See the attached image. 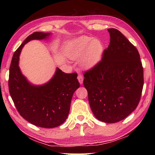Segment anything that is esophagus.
<instances>
[{"label": "esophagus", "mask_w": 155, "mask_h": 155, "mask_svg": "<svg viewBox=\"0 0 155 155\" xmlns=\"http://www.w3.org/2000/svg\"><path fill=\"white\" fill-rule=\"evenodd\" d=\"M77 78H78V82H79V83L81 84H82L83 83V76H82L81 74H78V77H77Z\"/></svg>", "instance_id": "1"}]
</instances>
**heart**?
I'll list each match as a JSON object with an SVG mask.
<instances>
[{
    "mask_svg": "<svg viewBox=\"0 0 155 155\" xmlns=\"http://www.w3.org/2000/svg\"><path fill=\"white\" fill-rule=\"evenodd\" d=\"M103 52V46L100 41L88 37H81L72 42L68 57L73 61L81 58V67L87 69L93 67L99 61Z\"/></svg>",
    "mask_w": 155,
    "mask_h": 155,
    "instance_id": "b5f03b06",
    "label": "heart"
}]
</instances>
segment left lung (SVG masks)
Returning <instances> with one entry per match:
<instances>
[{"instance_id": "8db88e82", "label": "left lung", "mask_w": 155, "mask_h": 155, "mask_svg": "<svg viewBox=\"0 0 155 155\" xmlns=\"http://www.w3.org/2000/svg\"><path fill=\"white\" fill-rule=\"evenodd\" d=\"M110 44L100 62L84 74L94 117L104 123H114L135 110L142 93L143 68L139 52L115 28H108Z\"/></svg>"}]
</instances>
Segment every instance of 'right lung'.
<instances>
[{"label":"right lung","mask_w":155,"mask_h":155,"mask_svg":"<svg viewBox=\"0 0 155 155\" xmlns=\"http://www.w3.org/2000/svg\"><path fill=\"white\" fill-rule=\"evenodd\" d=\"M51 32H35L18 48L10 67V94L19 114L29 123L39 127L51 128L67 119L72 95L79 88L77 74H67L58 67L50 81L41 85L30 83L21 72L19 57L25 44L32 40H45Z\"/></svg>","instance_id":"1"}]
</instances>
